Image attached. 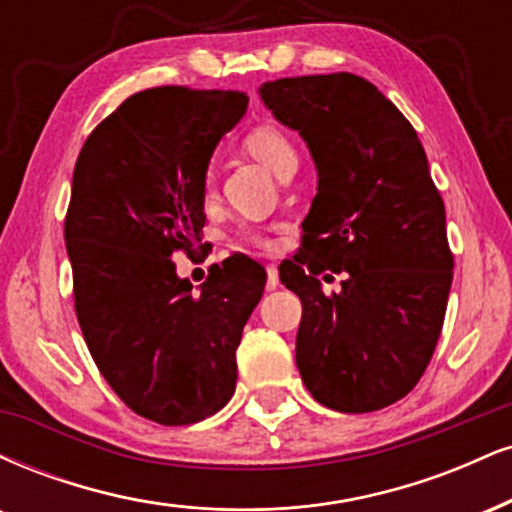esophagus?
<instances>
[{
	"label": "esophagus",
	"mask_w": 512,
	"mask_h": 512,
	"mask_svg": "<svg viewBox=\"0 0 512 512\" xmlns=\"http://www.w3.org/2000/svg\"><path fill=\"white\" fill-rule=\"evenodd\" d=\"M276 286H279V267L267 264V291H274Z\"/></svg>",
	"instance_id": "34e87169"
}]
</instances>
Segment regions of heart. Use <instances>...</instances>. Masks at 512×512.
Listing matches in <instances>:
<instances>
[{
	"instance_id": "heart-1",
	"label": "heart",
	"mask_w": 512,
	"mask_h": 512,
	"mask_svg": "<svg viewBox=\"0 0 512 512\" xmlns=\"http://www.w3.org/2000/svg\"><path fill=\"white\" fill-rule=\"evenodd\" d=\"M243 147L250 152L252 157L260 159V162L272 169L276 176H283L286 171H291L298 166V150H295L293 140L288 138L286 131H281L274 123H257L252 126L248 133L243 135ZM205 193H212V174H205V183H202ZM238 240L243 243L255 245V248H269L272 245V238L269 233L262 229V226L252 224H240L236 231Z\"/></svg>"
}]
</instances>
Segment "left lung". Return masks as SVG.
<instances>
[{"mask_svg": "<svg viewBox=\"0 0 512 512\" xmlns=\"http://www.w3.org/2000/svg\"><path fill=\"white\" fill-rule=\"evenodd\" d=\"M319 171L303 250L281 281L303 303L295 365L317 403L372 412L415 389L439 343L453 281L446 209L410 121L355 73L262 85ZM346 271L341 294L316 276Z\"/></svg>", "mask_w": 512, "mask_h": 512, "instance_id": "left-lung-1", "label": "left lung"}]
</instances>
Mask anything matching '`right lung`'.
Masks as SVG:
<instances>
[{
  "mask_svg": "<svg viewBox=\"0 0 512 512\" xmlns=\"http://www.w3.org/2000/svg\"><path fill=\"white\" fill-rule=\"evenodd\" d=\"M245 109L240 90L135 92L97 123L73 169L64 238L80 331L116 396L164 427L229 403L264 291L267 276L243 257L212 264L200 293L171 260L207 248V164Z\"/></svg>",
  "mask_w": 512,
  "mask_h": 512,
  "instance_id": "obj_1",
  "label": "right lung"
}]
</instances>
